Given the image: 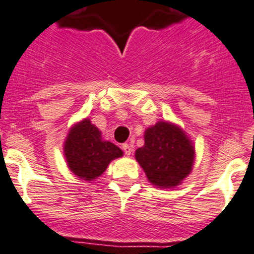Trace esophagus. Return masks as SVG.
<instances>
[{"label": "esophagus", "mask_w": 254, "mask_h": 254, "mask_svg": "<svg viewBox=\"0 0 254 254\" xmlns=\"http://www.w3.org/2000/svg\"><path fill=\"white\" fill-rule=\"evenodd\" d=\"M122 149H123V151H125L126 155H131V153H132V146H131V145L123 144L122 145Z\"/></svg>", "instance_id": "esophagus-1"}]
</instances>
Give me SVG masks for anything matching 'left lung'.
<instances>
[{
    "label": "left lung",
    "instance_id": "8db88e82",
    "mask_svg": "<svg viewBox=\"0 0 254 254\" xmlns=\"http://www.w3.org/2000/svg\"><path fill=\"white\" fill-rule=\"evenodd\" d=\"M135 157L153 185L173 188L191 171L194 149L183 129L160 121L145 131V144Z\"/></svg>",
    "mask_w": 254,
    "mask_h": 254
}]
</instances>
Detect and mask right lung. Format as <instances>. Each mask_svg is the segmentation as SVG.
Returning <instances> with one entry per match:
<instances>
[{
    "label": "right lung",
    "mask_w": 254,
    "mask_h": 254,
    "mask_svg": "<svg viewBox=\"0 0 254 254\" xmlns=\"http://www.w3.org/2000/svg\"><path fill=\"white\" fill-rule=\"evenodd\" d=\"M64 153L71 172L87 181L100 176L113 159L122 157L123 154L117 145L103 141L101 132L88 119L69 131Z\"/></svg>",
    "instance_id": "add662e5"
}]
</instances>
